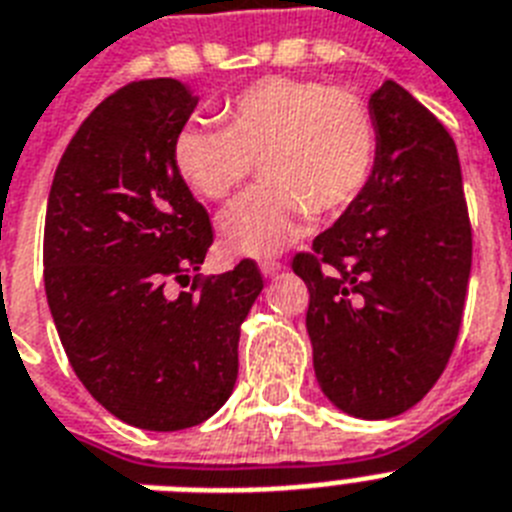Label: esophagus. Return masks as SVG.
Returning <instances> with one entry per match:
<instances>
[{"label":"esophagus","instance_id":"1","mask_svg":"<svg viewBox=\"0 0 512 512\" xmlns=\"http://www.w3.org/2000/svg\"><path fill=\"white\" fill-rule=\"evenodd\" d=\"M281 270H283V265L278 263V260H273V257H268V260H263V263H260V273H263L265 278H276Z\"/></svg>","mask_w":512,"mask_h":512}]
</instances>
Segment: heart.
Masks as SVG:
<instances>
[{"instance_id":"heart-1","label":"heart","mask_w":512,"mask_h":512,"mask_svg":"<svg viewBox=\"0 0 512 512\" xmlns=\"http://www.w3.org/2000/svg\"><path fill=\"white\" fill-rule=\"evenodd\" d=\"M223 127L184 124L171 163L205 200H226L252 174L268 184L218 218L231 255L263 257L304 229L309 213L333 216L364 190L377 156L367 101L349 88L263 77L221 106Z\"/></svg>"}]
</instances>
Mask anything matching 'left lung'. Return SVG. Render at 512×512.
Wrapping results in <instances>:
<instances>
[{"instance_id": "left-lung-1", "label": "left lung", "mask_w": 512, "mask_h": 512, "mask_svg": "<svg viewBox=\"0 0 512 512\" xmlns=\"http://www.w3.org/2000/svg\"><path fill=\"white\" fill-rule=\"evenodd\" d=\"M372 174L294 257L320 390L343 414L390 419L419 403L453 354L471 276V226L453 137L409 90L369 96Z\"/></svg>"}]
</instances>
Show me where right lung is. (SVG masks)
Here are the masks:
<instances>
[{
    "instance_id": "obj_1",
    "label": "right lung",
    "mask_w": 512,
    "mask_h": 512,
    "mask_svg": "<svg viewBox=\"0 0 512 512\" xmlns=\"http://www.w3.org/2000/svg\"><path fill=\"white\" fill-rule=\"evenodd\" d=\"M200 98L140 80L98 103L51 182L44 283L67 359L103 409L150 432L195 427L229 401L239 333L263 291L252 260L169 297L200 273L208 213L171 163Z\"/></svg>"
}]
</instances>
